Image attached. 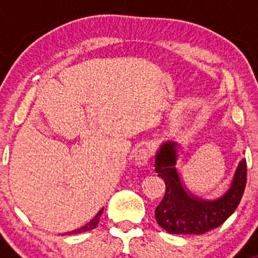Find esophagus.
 I'll use <instances>...</instances> for the list:
<instances>
[{"instance_id": "1", "label": "esophagus", "mask_w": 258, "mask_h": 258, "mask_svg": "<svg viewBox=\"0 0 258 258\" xmlns=\"http://www.w3.org/2000/svg\"><path fill=\"white\" fill-rule=\"evenodd\" d=\"M150 159V153L147 148H141L135 155V164L137 166H146Z\"/></svg>"}]
</instances>
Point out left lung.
<instances>
[{"mask_svg": "<svg viewBox=\"0 0 258 258\" xmlns=\"http://www.w3.org/2000/svg\"><path fill=\"white\" fill-rule=\"evenodd\" d=\"M179 147L176 142H164L155 154V171L166 185L164 198L155 209V218L171 234L200 235L220 227L236 210L246 185V160L239 162L226 193L215 200L203 199L182 182L177 170Z\"/></svg>", "mask_w": 258, "mask_h": 258, "instance_id": "left-lung-1", "label": "left lung"}]
</instances>
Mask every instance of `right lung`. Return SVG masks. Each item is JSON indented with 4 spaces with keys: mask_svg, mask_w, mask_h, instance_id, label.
Wrapping results in <instances>:
<instances>
[{
    "mask_svg": "<svg viewBox=\"0 0 258 258\" xmlns=\"http://www.w3.org/2000/svg\"><path fill=\"white\" fill-rule=\"evenodd\" d=\"M103 210L102 209L100 211L94 216V218H92V220L88 222V223H86L85 226H82L81 228H79V229H75V230H72V232H68L67 234H69V235H73V234H79V233H84V232H87V230H91V229H94L97 226H98L99 223V220H100V216L103 214Z\"/></svg>",
    "mask_w": 258,
    "mask_h": 258,
    "instance_id": "obj_1",
    "label": "right lung"
}]
</instances>
